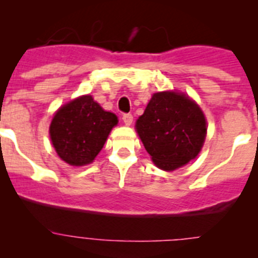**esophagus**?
I'll use <instances>...</instances> for the list:
<instances>
[{"label":"esophagus","instance_id":"1","mask_svg":"<svg viewBox=\"0 0 258 258\" xmlns=\"http://www.w3.org/2000/svg\"><path fill=\"white\" fill-rule=\"evenodd\" d=\"M122 121H123V123L126 124V126H131L132 121H134V116H132L131 113H124L123 116H122Z\"/></svg>","mask_w":258,"mask_h":258}]
</instances>
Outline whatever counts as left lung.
Listing matches in <instances>:
<instances>
[{"instance_id": "left-lung-1", "label": "left lung", "mask_w": 258, "mask_h": 258, "mask_svg": "<svg viewBox=\"0 0 258 258\" xmlns=\"http://www.w3.org/2000/svg\"><path fill=\"white\" fill-rule=\"evenodd\" d=\"M136 131L153 163L173 171L196 158L206 139V118L200 106L176 91L153 93Z\"/></svg>"}]
</instances>
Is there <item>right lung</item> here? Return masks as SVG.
<instances>
[{
  "mask_svg": "<svg viewBox=\"0 0 258 258\" xmlns=\"http://www.w3.org/2000/svg\"><path fill=\"white\" fill-rule=\"evenodd\" d=\"M117 122L116 114L103 110L92 96H81L54 113L49 137L62 161L85 166L93 162Z\"/></svg>",
  "mask_w": 258,
  "mask_h": 258,
  "instance_id": "right-lung-1",
  "label": "right lung"
}]
</instances>
